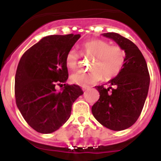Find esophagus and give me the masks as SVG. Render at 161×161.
<instances>
[{
  "label": "esophagus",
  "mask_w": 161,
  "mask_h": 161,
  "mask_svg": "<svg viewBox=\"0 0 161 161\" xmlns=\"http://www.w3.org/2000/svg\"><path fill=\"white\" fill-rule=\"evenodd\" d=\"M89 89V86H82V90L83 91H86Z\"/></svg>",
  "instance_id": "esophagus-1"
}]
</instances>
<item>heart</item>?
<instances>
[{
    "instance_id": "obj_1",
    "label": "heart",
    "mask_w": 161,
    "mask_h": 161,
    "mask_svg": "<svg viewBox=\"0 0 161 161\" xmlns=\"http://www.w3.org/2000/svg\"><path fill=\"white\" fill-rule=\"evenodd\" d=\"M84 55L93 57L91 62L92 70L76 71L70 76L72 83L81 86H88L105 79L114 77L121 72L126 60L125 51L119 46H110V43L102 39H93L81 45ZM79 55L74 48L68 51L65 55V64L70 69L78 66Z\"/></svg>"
}]
</instances>
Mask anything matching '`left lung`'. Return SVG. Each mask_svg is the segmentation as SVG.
<instances>
[{"mask_svg": "<svg viewBox=\"0 0 161 161\" xmlns=\"http://www.w3.org/2000/svg\"><path fill=\"white\" fill-rule=\"evenodd\" d=\"M125 51L124 66L108 83L109 87L96 86L100 93L92 106L95 119L107 128L123 130L139 119L148 93L150 76L143 54L136 44L117 33H104Z\"/></svg>", "mask_w": 161, "mask_h": 161, "instance_id": "1", "label": "left lung"}]
</instances>
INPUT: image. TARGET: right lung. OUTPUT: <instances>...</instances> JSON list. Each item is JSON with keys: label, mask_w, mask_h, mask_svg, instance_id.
I'll return each instance as SVG.
<instances>
[{"label": "right lung", "mask_w": 161, "mask_h": 161, "mask_svg": "<svg viewBox=\"0 0 161 161\" xmlns=\"http://www.w3.org/2000/svg\"><path fill=\"white\" fill-rule=\"evenodd\" d=\"M80 35L44 37L22 56L15 75V99L25 122L39 133L50 134L69 119L72 104L83 94L68 78L65 55ZM64 85L60 91L56 85Z\"/></svg>", "instance_id": "obj_1"}]
</instances>
